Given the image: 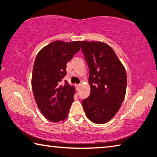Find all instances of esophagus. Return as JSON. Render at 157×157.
<instances>
[{"mask_svg": "<svg viewBox=\"0 0 157 157\" xmlns=\"http://www.w3.org/2000/svg\"><path fill=\"white\" fill-rule=\"evenodd\" d=\"M80 86H81L80 85H76V90H79V88H80Z\"/></svg>", "mask_w": 157, "mask_h": 157, "instance_id": "obj_1", "label": "esophagus"}]
</instances>
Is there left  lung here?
Here are the masks:
<instances>
[{
  "mask_svg": "<svg viewBox=\"0 0 157 157\" xmlns=\"http://www.w3.org/2000/svg\"><path fill=\"white\" fill-rule=\"evenodd\" d=\"M81 50L89 68L90 94L82 101L91 121L103 124L120 109L126 91V71L114 50L102 42L81 41Z\"/></svg>",
  "mask_w": 157,
  "mask_h": 157,
  "instance_id": "1",
  "label": "left lung"
}]
</instances>
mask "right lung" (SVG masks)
I'll return each instance as SVG.
<instances>
[{
	"label": "right lung",
	"instance_id": "right-lung-1",
	"mask_svg": "<svg viewBox=\"0 0 157 157\" xmlns=\"http://www.w3.org/2000/svg\"><path fill=\"white\" fill-rule=\"evenodd\" d=\"M81 41L56 40L43 48L33 67V93L43 115L52 122L64 120L74 102L75 88L64 81L67 63L80 50Z\"/></svg>",
	"mask_w": 157,
	"mask_h": 157
}]
</instances>
